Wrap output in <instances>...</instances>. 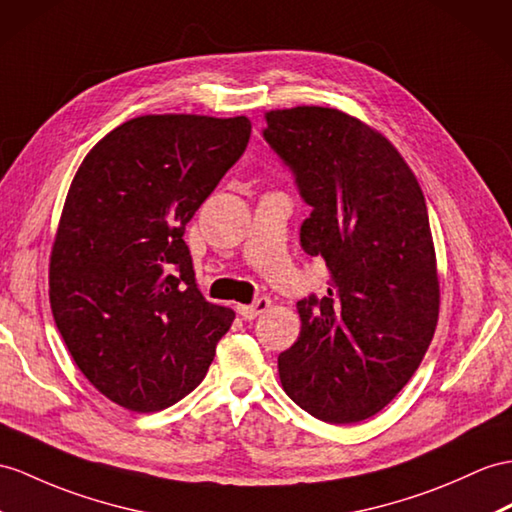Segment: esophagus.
<instances>
[{"mask_svg": "<svg viewBox=\"0 0 512 512\" xmlns=\"http://www.w3.org/2000/svg\"><path fill=\"white\" fill-rule=\"evenodd\" d=\"M271 306V299L269 297H265V295H260L258 299H254V304H249V306H236V310H239V315L243 317V319H256L260 313H265V310Z\"/></svg>", "mask_w": 512, "mask_h": 512, "instance_id": "esophagus-1", "label": "esophagus"}]
</instances>
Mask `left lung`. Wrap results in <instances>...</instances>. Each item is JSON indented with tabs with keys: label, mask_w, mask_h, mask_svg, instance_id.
<instances>
[{
	"label": "left lung",
	"mask_w": 512,
	"mask_h": 512,
	"mask_svg": "<svg viewBox=\"0 0 512 512\" xmlns=\"http://www.w3.org/2000/svg\"><path fill=\"white\" fill-rule=\"evenodd\" d=\"M265 119L313 208L299 243L330 271L326 297L297 302L302 330L278 356L280 382L321 421L369 419L413 378L439 319L426 199L402 154L356 117L297 106Z\"/></svg>",
	"instance_id": "1"
}]
</instances>
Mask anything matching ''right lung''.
<instances>
[{"label":"right lung","mask_w":512,"mask_h":512,"mask_svg":"<svg viewBox=\"0 0 512 512\" xmlns=\"http://www.w3.org/2000/svg\"><path fill=\"white\" fill-rule=\"evenodd\" d=\"M247 117L145 115L76 173L49 258V302L95 389L156 413L204 380L234 321L199 293L184 230L249 143Z\"/></svg>","instance_id":"obj_1"}]
</instances>
